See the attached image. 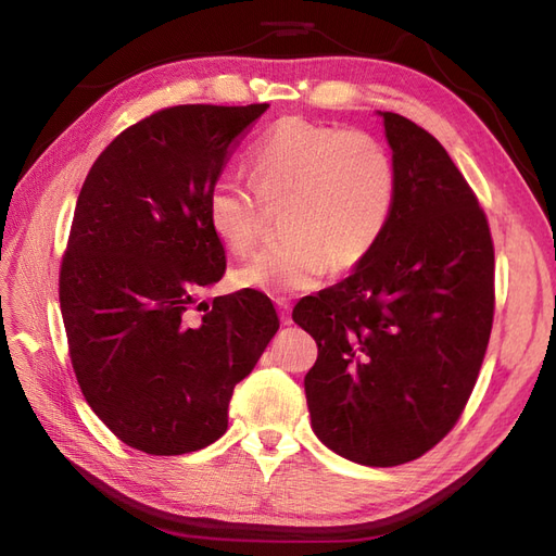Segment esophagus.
Instances as JSON below:
<instances>
[{
  "label": "esophagus",
  "mask_w": 556,
  "mask_h": 556,
  "mask_svg": "<svg viewBox=\"0 0 556 556\" xmlns=\"http://www.w3.org/2000/svg\"><path fill=\"white\" fill-rule=\"evenodd\" d=\"M276 306H278V311H280L282 325H290V323H292V317H290V313H292V304H290V301L278 299V301H276Z\"/></svg>",
  "instance_id": "1"
}]
</instances>
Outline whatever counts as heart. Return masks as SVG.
<instances>
[{
  "label": "heart",
  "instance_id": "heart-1",
  "mask_svg": "<svg viewBox=\"0 0 556 556\" xmlns=\"http://www.w3.org/2000/svg\"><path fill=\"white\" fill-rule=\"evenodd\" d=\"M248 164L260 199L285 201V237L233 268L231 282L241 290L268 296L313 290L329 266L359 264L392 220L394 164L364 131L285 117L250 148ZM206 217L215 239L233 252L257 237L255 199L233 174L211 185Z\"/></svg>",
  "mask_w": 556,
  "mask_h": 556
}]
</instances>
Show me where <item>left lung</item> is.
I'll return each mask as SVG.
<instances>
[{
    "label": "left lung",
    "mask_w": 556,
    "mask_h": 556,
    "mask_svg": "<svg viewBox=\"0 0 556 556\" xmlns=\"http://www.w3.org/2000/svg\"><path fill=\"white\" fill-rule=\"evenodd\" d=\"M396 204L352 274L301 299L294 323L317 343L304 378L311 427L362 466L422 457L473 392L494 317L486 217L447 150L399 113H380Z\"/></svg>",
    "instance_id": "8db88e82"
}]
</instances>
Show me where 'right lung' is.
Masks as SVG:
<instances>
[{
  "label": "right lung",
  "mask_w": 556,
  "mask_h": 556,
  "mask_svg": "<svg viewBox=\"0 0 556 556\" xmlns=\"http://www.w3.org/2000/svg\"><path fill=\"white\" fill-rule=\"evenodd\" d=\"M266 109L157 111L115 137L80 188L60 271L62 319L83 396L134 450L172 457L220 439L233 384L280 327L255 290L190 313L227 266L208 227V190Z\"/></svg>",
  "instance_id": "add662e5"
}]
</instances>
